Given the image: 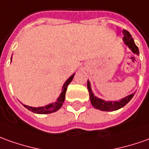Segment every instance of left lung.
<instances>
[{
    "label": "left lung",
    "instance_id": "obj_1",
    "mask_svg": "<svg viewBox=\"0 0 149 149\" xmlns=\"http://www.w3.org/2000/svg\"><path fill=\"white\" fill-rule=\"evenodd\" d=\"M123 33L124 35L123 40L125 42V44L127 45L128 47L131 49V51L134 53H136L139 55V49L136 46V45L134 42V40L131 36V35L130 34L129 31L123 30ZM88 89L89 92V96H90V100L91 103L93 105V107L96 108L97 109H100L102 111H113V110H118L121 108H123L125 106L126 104H127L128 102L132 99V97L134 96L135 93H132L131 95H129L127 97H125L123 99L120 100L119 101H105V100H100L99 98H97L96 96L93 95V93L92 92L91 89V85L89 81L88 80Z\"/></svg>",
    "mask_w": 149,
    "mask_h": 149
}]
</instances>
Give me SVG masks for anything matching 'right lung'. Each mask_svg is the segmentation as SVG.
<instances>
[{
    "label": "right lung",
    "mask_w": 149,
    "mask_h": 149,
    "mask_svg": "<svg viewBox=\"0 0 149 149\" xmlns=\"http://www.w3.org/2000/svg\"><path fill=\"white\" fill-rule=\"evenodd\" d=\"M74 76V74H73L72 76H70L69 78L68 79L66 80V82L65 83L64 85H63V88H62V92H61V95L58 97V99L56 102L54 103H52V104H48V105H45L44 107H30V106H27V105H25V106L27 109H29L30 111L33 112V113H40V114H46V113H53V112L57 111L61 107V105L63 104L65 100V92H66V89H67V86L69 85V84L72 81L73 78Z\"/></svg>",
    "instance_id": "right-lung-1"
}]
</instances>
